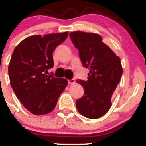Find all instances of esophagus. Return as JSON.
<instances>
[{
	"label": "esophagus",
	"mask_w": 146,
	"mask_h": 146,
	"mask_svg": "<svg viewBox=\"0 0 146 146\" xmlns=\"http://www.w3.org/2000/svg\"><path fill=\"white\" fill-rule=\"evenodd\" d=\"M75 83V80L74 79H72V80H68V84H73Z\"/></svg>",
	"instance_id": "34e87169"
}]
</instances>
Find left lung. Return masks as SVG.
Here are the masks:
<instances>
[{
    "label": "left lung",
    "instance_id": "1",
    "mask_svg": "<svg viewBox=\"0 0 146 146\" xmlns=\"http://www.w3.org/2000/svg\"><path fill=\"white\" fill-rule=\"evenodd\" d=\"M69 36L83 66L90 71L87 81L77 80L84 90L76 100L77 109L86 118L98 119L112 106L111 98L123 73L121 60L97 33L74 31Z\"/></svg>",
    "mask_w": 146,
    "mask_h": 146
}]
</instances>
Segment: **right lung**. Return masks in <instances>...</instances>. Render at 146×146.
Returning <instances> with one entry per match:
<instances>
[{"label":"right lung","mask_w":146,"mask_h":146,"mask_svg":"<svg viewBox=\"0 0 146 146\" xmlns=\"http://www.w3.org/2000/svg\"><path fill=\"white\" fill-rule=\"evenodd\" d=\"M68 32L35 35L15 48L8 67L10 84L18 100L33 115H46L55 108L67 86L66 79L47 75L53 67V52Z\"/></svg>","instance_id":"obj_1"}]
</instances>
